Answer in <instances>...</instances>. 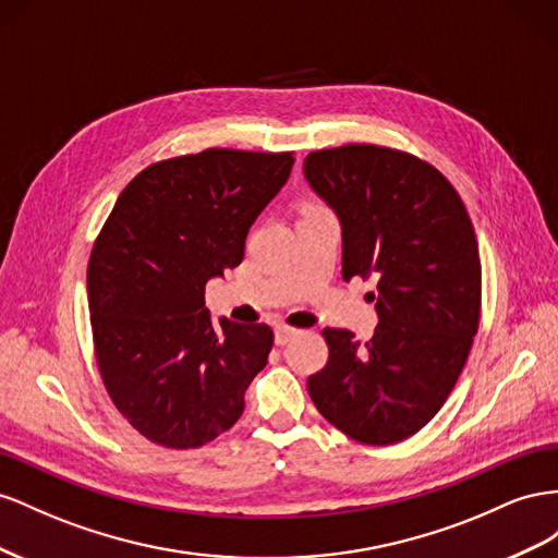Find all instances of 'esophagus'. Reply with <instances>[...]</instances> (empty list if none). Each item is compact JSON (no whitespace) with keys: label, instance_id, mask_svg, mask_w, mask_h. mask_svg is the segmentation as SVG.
<instances>
[{"label":"esophagus","instance_id":"esophagus-1","mask_svg":"<svg viewBox=\"0 0 558 558\" xmlns=\"http://www.w3.org/2000/svg\"><path fill=\"white\" fill-rule=\"evenodd\" d=\"M299 333V329H294V327H288V325H278L276 327V343L278 345H288L294 337Z\"/></svg>","mask_w":558,"mask_h":558}]
</instances>
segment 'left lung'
<instances>
[{
	"label": "left lung",
	"instance_id": "obj_1",
	"mask_svg": "<svg viewBox=\"0 0 558 558\" xmlns=\"http://www.w3.org/2000/svg\"><path fill=\"white\" fill-rule=\"evenodd\" d=\"M308 186L341 225V276L374 280L367 343L325 329L329 360L308 376L323 416L362 444H395L429 423L480 327L482 262L463 201L439 170L395 149L313 151Z\"/></svg>",
	"mask_w": 558,
	"mask_h": 558
}]
</instances>
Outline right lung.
<instances>
[{
    "label": "right lung",
    "instance_id": "add662e5",
    "mask_svg": "<svg viewBox=\"0 0 558 558\" xmlns=\"http://www.w3.org/2000/svg\"><path fill=\"white\" fill-rule=\"evenodd\" d=\"M292 154L205 149L142 170L88 262L95 355L111 402L147 439L196 449L229 429L268 362L266 325L213 323L205 284L243 262Z\"/></svg>",
    "mask_w": 558,
    "mask_h": 558
}]
</instances>
